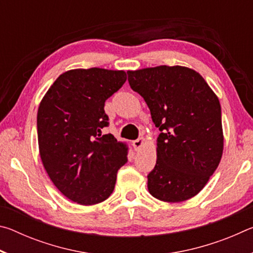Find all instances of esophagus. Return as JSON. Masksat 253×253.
<instances>
[{"label": "esophagus", "instance_id": "1", "mask_svg": "<svg viewBox=\"0 0 253 253\" xmlns=\"http://www.w3.org/2000/svg\"><path fill=\"white\" fill-rule=\"evenodd\" d=\"M144 142H145V139L143 138V137H140V138L134 140V142H132V146H134L135 151H138V149L142 148V146L144 145Z\"/></svg>", "mask_w": 253, "mask_h": 253}]
</instances>
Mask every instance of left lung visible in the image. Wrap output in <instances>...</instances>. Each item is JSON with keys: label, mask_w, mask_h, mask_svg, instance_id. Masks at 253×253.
Segmentation results:
<instances>
[{"label": "left lung", "mask_w": 253, "mask_h": 253, "mask_svg": "<svg viewBox=\"0 0 253 253\" xmlns=\"http://www.w3.org/2000/svg\"><path fill=\"white\" fill-rule=\"evenodd\" d=\"M132 90L144 98L157 137V161L147 175L149 193L183 202L207 185L223 153L219 98L199 72L182 66L127 71Z\"/></svg>", "instance_id": "left-lung-1"}]
</instances>
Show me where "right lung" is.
Returning a JSON list of instances; mask_svg holds the SVG:
<instances>
[{"label": "right lung", "instance_id": "1", "mask_svg": "<svg viewBox=\"0 0 253 253\" xmlns=\"http://www.w3.org/2000/svg\"><path fill=\"white\" fill-rule=\"evenodd\" d=\"M127 79L123 70L74 69L60 75L37 116L42 164L55 187L74 202L93 205L113 193L128 147L111 134L105 101Z\"/></svg>", "mask_w": 253, "mask_h": 253}]
</instances>
